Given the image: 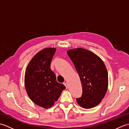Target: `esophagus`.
<instances>
[{
  "label": "esophagus",
  "instance_id": "1",
  "mask_svg": "<svg viewBox=\"0 0 129 129\" xmlns=\"http://www.w3.org/2000/svg\"><path fill=\"white\" fill-rule=\"evenodd\" d=\"M64 85L65 86V87H66V88L68 89V83L65 82V83H64Z\"/></svg>",
  "mask_w": 129,
  "mask_h": 129
}]
</instances>
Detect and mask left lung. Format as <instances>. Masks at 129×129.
Returning a JSON list of instances; mask_svg holds the SVG:
<instances>
[{
  "label": "left lung",
  "instance_id": "left-lung-1",
  "mask_svg": "<svg viewBox=\"0 0 129 129\" xmlns=\"http://www.w3.org/2000/svg\"><path fill=\"white\" fill-rule=\"evenodd\" d=\"M67 53L77 71L83 88L81 96L76 98V101L83 108H94L103 100L108 90L105 65L98 55L86 49H71Z\"/></svg>",
  "mask_w": 129,
  "mask_h": 129
}]
</instances>
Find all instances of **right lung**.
I'll list each match as a JSON object with an SVG mask.
<instances>
[{
	"mask_svg": "<svg viewBox=\"0 0 129 129\" xmlns=\"http://www.w3.org/2000/svg\"><path fill=\"white\" fill-rule=\"evenodd\" d=\"M55 48H45L33 57L27 67L24 83L30 99L42 108L48 109L58 99L66 87L56 81L50 64Z\"/></svg>",
	"mask_w": 129,
	"mask_h": 129,
	"instance_id": "obj_1",
	"label": "right lung"
}]
</instances>
